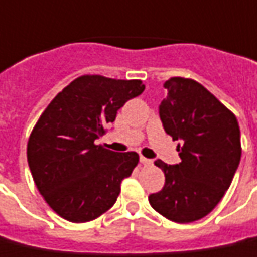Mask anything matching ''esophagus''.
Here are the masks:
<instances>
[{
  "mask_svg": "<svg viewBox=\"0 0 257 257\" xmlns=\"http://www.w3.org/2000/svg\"><path fill=\"white\" fill-rule=\"evenodd\" d=\"M139 161H141L142 164H145V166H149V164H152V160L146 159V157H143V156H141Z\"/></svg>",
  "mask_w": 257,
  "mask_h": 257,
  "instance_id": "obj_1",
  "label": "esophagus"
}]
</instances>
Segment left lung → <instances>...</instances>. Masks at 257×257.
Segmentation results:
<instances>
[{"mask_svg": "<svg viewBox=\"0 0 257 257\" xmlns=\"http://www.w3.org/2000/svg\"><path fill=\"white\" fill-rule=\"evenodd\" d=\"M164 89L160 119L178 141L181 163L154 161L166 184L149 196V203L171 221L193 222L216 207L232 182L242 153L239 125L227 107L192 79H168Z\"/></svg>", "mask_w": 257, "mask_h": 257, "instance_id": "8db88e82", "label": "left lung"}]
</instances>
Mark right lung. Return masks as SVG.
Masks as SVG:
<instances>
[{"label": "right lung", "instance_id": "1", "mask_svg": "<svg viewBox=\"0 0 257 257\" xmlns=\"http://www.w3.org/2000/svg\"><path fill=\"white\" fill-rule=\"evenodd\" d=\"M143 90L141 80L86 75L71 82L41 114L29 138L28 163L41 196L58 216L87 222L114 206L139 156L111 152L94 141L123 104Z\"/></svg>", "mask_w": 257, "mask_h": 257}]
</instances>
